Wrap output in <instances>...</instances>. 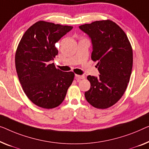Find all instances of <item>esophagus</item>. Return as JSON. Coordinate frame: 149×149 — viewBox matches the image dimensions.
I'll return each instance as SVG.
<instances>
[{"label": "esophagus", "mask_w": 149, "mask_h": 149, "mask_svg": "<svg viewBox=\"0 0 149 149\" xmlns=\"http://www.w3.org/2000/svg\"><path fill=\"white\" fill-rule=\"evenodd\" d=\"M75 77H76V79H84L85 78V75H75Z\"/></svg>", "instance_id": "esophagus-1"}]
</instances>
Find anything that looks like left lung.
I'll list each match as a JSON object with an SVG mask.
<instances>
[{
	"mask_svg": "<svg viewBox=\"0 0 149 149\" xmlns=\"http://www.w3.org/2000/svg\"><path fill=\"white\" fill-rule=\"evenodd\" d=\"M92 45L91 57L97 61L98 77L88 75L90 90L86 100L96 108L105 109L123 96L132 72V49L126 33L112 21H94L79 26Z\"/></svg>",
	"mask_w": 149,
	"mask_h": 149,
	"instance_id": "left-lung-1",
	"label": "left lung"
}]
</instances>
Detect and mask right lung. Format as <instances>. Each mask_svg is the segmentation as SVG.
Instances as JSON below:
<instances>
[{
    "mask_svg": "<svg viewBox=\"0 0 149 149\" xmlns=\"http://www.w3.org/2000/svg\"><path fill=\"white\" fill-rule=\"evenodd\" d=\"M73 29L45 21L30 26L15 54V66L24 92L39 107L50 109L62 103L74 74L57 70L51 63L58 54L55 43Z\"/></svg>",
    "mask_w": 149,
    "mask_h": 149,
    "instance_id": "right-lung-1",
    "label": "right lung"
}]
</instances>
